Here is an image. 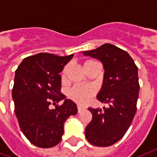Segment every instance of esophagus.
Segmentation results:
<instances>
[{"mask_svg":"<svg viewBox=\"0 0 157 157\" xmlns=\"http://www.w3.org/2000/svg\"><path fill=\"white\" fill-rule=\"evenodd\" d=\"M83 109H84V108H82V107H81V106H77V110H78V113L82 112Z\"/></svg>","mask_w":157,"mask_h":157,"instance_id":"34e87169","label":"esophagus"}]
</instances>
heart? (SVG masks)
<instances>
[{
	"label": "heart",
	"instance_id": "obj_1",
	"mask_svg": "<svg viewBox=\"0 0 157 157\" xmlns=\"http://www.w3.org/2000/svg\"><path fill=\"white\" fill-rule=\"evenodd\" d=\"M98 65L95 61L93 60H86L82 67L84 69V71H86L87 69L90 68L92 65ZM69 70V65H65V68L63 69L62 71V80L65 81L66 78V75ZM96 89L90 85H76L73 86L71 91L69 92V97L71 99L72 101H74L78 104H86L91 100V99L95 96Z\"/></svg>",
	"mask_w": 157,
	"mask_h": 157
}]
</instances>
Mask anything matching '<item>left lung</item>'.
Segmentation results:
<instances>
[{
  "label": "left lung",
  "mask_w": 157,
  "mask_h": 157,
  "mask_svg": "<svg viewBox=\"0 0 157 157\" xmlns=\"http://www.w3.org/2000/svg\"><path fill=\"white\" fill-rule=\"evenodd\" d=\"M83 54L102 62L104 79L97 98L109 104L102 110L89 108L92 118L86 127V138L95 146H110L124 137L136 113L138 67L127 52L111 44Z\"/></svg>",
  "instance_id": "1"
}]
</instances>
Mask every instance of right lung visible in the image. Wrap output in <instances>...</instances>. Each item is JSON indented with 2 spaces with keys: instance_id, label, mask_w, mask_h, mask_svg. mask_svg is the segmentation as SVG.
I'll list each match as a JSON object with an SVG mask.
<instances>
[{
  "instance_id": "add662e5",
  "label": "right lung",
  "mask_w": 157,
  "mask_h": 157,
  "mask_svg": "<svg viewBox=\"0 0 157 157\" xmlns=\"http://www.w3.org/2000/svg\"><path fill=\"white\" fill-rule=\"evenodd\" d=\"M73 55L39 53L25 58L16 70L12 98L15 113L26 138L40 148H50L61 141L64 123L77 113L71 100L61 93L62 71ZM65 100L61 105L56 103ZM56 105L55 109L49 106Z\"/></svg>"
}]
</instances>
